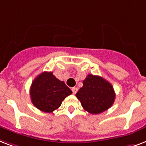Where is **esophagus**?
Returning <instances> with one entry per match:
<instances>
[{
	"instance_id": "esophagus-1",
	"label": "esophagus",
	"mask_w": 146,
	"mask_h": 146,
	"mask_svg": "<svg viewBox=\"0 0 146 146\" xmlns=\"http://www.w3.org/2000/svg\"><path fill=\"white\" fill-rule=\"evenodd\" d=\"M72 91L73 94H75L77 93V91H78V88H72Z\"/></svg>"
}]
</instances>
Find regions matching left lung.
I'll return each mask as SVG.
<instances>
[{
	"label": "left lung",
	"mask_w": 146,
	"mask_h": 146,
	"mask_svg": "<svg viewBox=\"0 0 146 146\" xmlns=\"http://www.w3.org/2000/svg\"><path fill=\"white\" fill-rule=\"evenodd\" d=\"M81 106L91 114H99L111 107L115 92L111 84L102 77L88 74L83 81V87L77 92Z\"/></svg>",
	"instance_id": "obj_1"
}]
</instances>
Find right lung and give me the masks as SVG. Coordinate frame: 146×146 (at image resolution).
I'll return each mask as SVG.
<instances>
[{
	"label": "right lung",
	"mask_w": 146,
	"mask_h": 146,
	"mask_svg": "<svg viewBox=\"0 0 146 146\" xmlns=\"http://www.w3.org/2000/svg\"><path fill=\"white\" fill-rule=\"evenodd\" d=\"M64 81H59L52 72H44L33 80L30 87V98L37 109L51 113L60 107L64 99L72 94Z\"/></svg>",
	"instance_id": "obj_1"
}]
</instances>
